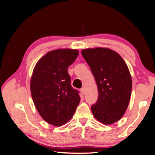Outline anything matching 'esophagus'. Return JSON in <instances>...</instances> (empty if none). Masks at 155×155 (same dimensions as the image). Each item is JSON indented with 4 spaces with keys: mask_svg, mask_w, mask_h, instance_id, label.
Returning a JSON list of instances; mask_svg holds the SVG:
<instances>
[{
    "mask_svg": "<svg viewBox=\"0 0 155 155\" xmlns=\"http://www.w3.org/2000/svg\"><path fill=\"white\" fill-rule=\"evenodd\" d=\"M80 92H81V94H82L83 95L85 94V93H86L85 88H84V87H83V88H81V89H80Z\"/></svg>",
    "mask_w": 155,
    "mask_h": 155,
    "instance_id": "esophagus-1",
    "label": "esophagus"
}]
</instances>
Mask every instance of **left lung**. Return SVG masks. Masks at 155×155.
<instances>
[{
  "label": "left lung",
  "mask_w": 155,
  "mask_h": 155,
  "mask_svg": "<svg viewBox=\"0 0 155 155\" xmlns=\"http://www.w3.org/2000/svg\"><path fill=\"white\" fill-rule=\"evenodd\" d=\"M81 54L98 90V101L91 107L93 115L105 125L115 123L123 117L130 101L132 81L129 69L120 55L111 49L86 48Z\"/></svg>",
  "instance_id": "obj_1"
}]
</instances>
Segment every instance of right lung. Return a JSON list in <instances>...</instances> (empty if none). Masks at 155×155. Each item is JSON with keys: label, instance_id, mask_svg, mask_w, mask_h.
<instances>
[{"label": "right lung", "instance_id": "1", "mask_svg": "<svg viewBox=\"0 0 155 155\" xmlns=\"http://www.w3.org/2000/svg\"><path fill=\"white\" fill-rule=\"evenodd\" d=\"M76 49H57L46 53L33 70L30 90L38 112L49 124L61 126L74 115L80 96L73 89L68 67L76 59Z\"/></svg>", "mask_w": 155, "mask_h": 155}]
</instances>
